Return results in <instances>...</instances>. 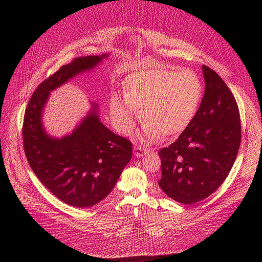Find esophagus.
I'll return each instance as SVG.
<instances>
[{"label": "esophagus", "mask_w": 262, "mask_h": 262, "mask_svg": "<svg viewBox=\"0 0 262 262\" xmlns=\"http://www.w3.org/2000/svg\"><path fill=\"white\" fill-rule=\"evenodd\" d=\"M148 151L149 150L147 148H144V147H141V146H136L135 149H134V155L136 157H143V155H145Z\"/></svg>", "instance_id": "34e87169"}]
</instances>
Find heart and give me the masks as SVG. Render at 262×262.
Segmentation results:
<instances>
[{"mask_svg": "<svg viewBox=\"0 0 262 262\" xmlns=\"http://www.w3.org/2000/svg\"><path fill=\"white\" fill-rule=\"evenodd\" d=\"M125 97L113 95L110 108L116 127L129 134L143 117L148 121L142 139L152 142L163 136H176L194 120L203 95L202 83L190 70L156 67L134 72L124 82Z\"/></svg>", "mask_w": 262, "mask_h": 262, "instance_id": "obj_1", "label": "heart"}]
</instances>
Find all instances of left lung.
<instances>
[{
	"instance_id": "1",
	"label": "left lung",
	"mask_w": 262,
	"mask_h": 262,
	"mask_svg": "<svg viewBox=\"0 0 262 262\" xmlns=\"http://www.w3.org/2000/svg\"><path fill=\"white\" fill-rule=\"evenodd\" d=\"M205 91L197 114L178 139L162 148L159 184L173 200L193 204L211 195L228 176L242 139L234 95L206 65Z\"/></svg>"
}]
</instances>
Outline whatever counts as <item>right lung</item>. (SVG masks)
I'll use <instances>...</instances> for the list:
<instances>
[{
	"label": "right lung",
	"instance_id": "1",
	"mask_svg": "<svg viewBox=\"0 0 262 262\" xmlns=\"http://www.w3.org/2000/svg\"><path fill=\"white\" fill-rule=\"evenodd\" d=\"M106 56L76 58L61 66L37 87L25 111L23 140L30 167L51 193L74 207L92 206L111 193L130 161L133 144L100 122L94 103L82 123L62 139L46 133L41 115L51 91Z\"/></svg>",
	"mask_w": 262,
	"mask_h": 262
}]
</instances>
